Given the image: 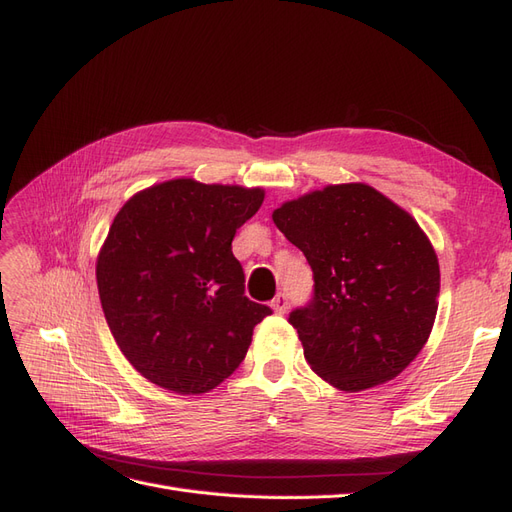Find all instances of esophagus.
I'll use <instances>...</instances> for the list:
<instances>
[{"label": "esophagus", "instance_id": "1", "mask_svg": "<svg viewBox=\"0 0 512 512\" xmlns=\"http://www.w3.org/2000/svg\"><path fill=\"white\" fill-rule=\"evenodd\" d=\"M288 294L286 292H280V294H275V299L271 301V307L275 309L277 314H286V309H288Z\"/></svg>", "mask_w": 512, "mask_h": 512}]
</instances>
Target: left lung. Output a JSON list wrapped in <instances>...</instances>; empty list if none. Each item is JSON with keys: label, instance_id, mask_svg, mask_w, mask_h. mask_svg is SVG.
Instances as JSON below:
<instances>
[{"label": "left lung", "instance_id": "1", "mask_svg": "<svg viewBox=\"0 0 512 512\" xmlns=\"http://www.w3.org/2000/svg\"><path fill=\"white\" fill-rule=\"evenodd\" d=\"M273 222L314 273L312 299L288 316L309 367L342 391L399 376L438 312L440 267L421 226L365 183L290 200Z\"/></svg>", "mask_w": 512, "mask_h": 512}]
</instances>
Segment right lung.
<instances>
[{"label":"right lung","mask_w":512,"mask_h":512,"mask_svg":"<svg viewBox=\"0 0 512 512\" xmlns=\"http://www.w3.org/2000/svg\"><path fill=\"white\" fill-rule=\"evenodd\" d=\"M262 200L260 188L175 179L117 213L96 267L100 303L117 346L149 382L183 395L211 391L273 314L245 297L232 256L237 228Z\"/></svg>","instance_id":"right-lung-1"}]
</instances>
